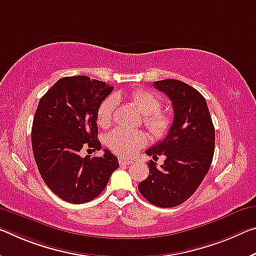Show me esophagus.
<instances>
[{"mask_svg":"<svg viewBox=\"0 0 256 256\" xmlns=\"http://www.w3.org/2000/svg\"><path fill=\"white\" fill-rule=\"evenodd\" d=\"M118 163L120 165H130V164H133V160H126V158L120 157L118 158Z\"/></svg>","mask_w":256,"mask_h":256,"instance_id":"34e87169","label":"esophagus"}]
</instances>
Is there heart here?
Masks as SVG:
<instances>
[{
    "instance_id": "b5f03b06",
    "label": "heart",
    "mask_w": 256,
    "mask_h": 256,
    "mask_svg": "<svg viewBox=\"0 0 256 256\" xmlns=\"http://www.w3.org/2000/svg\"><path fill=\"white\" fill-rule=\"evenodd\" d=\"M130 99L134 106L144 114V125L155 138H163L171 128L172 120L168 114L160 112L162 101L156 94L147 90L132 92ZM117 100L115 96H108L100 104L96 112V120L101 126H107L112 122ZM146 136L140 131H133L123 128H115L107 136V144L114 152L120 156H132L144 147Z\"/></svg>"
}]
</instances>
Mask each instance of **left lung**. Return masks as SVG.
I'll list each match as a JSON object with an SVG mask.
<instances>
[{
  "label": "left lung",
  "instance_id": "left-lung-1",
  "mask_svg": "<svg viewBox=\"0 0 256 256\" xmlns=\"http://www.w3.org/2000/svg\"><path fill=\"white\" fill-rule=\"evenodd\" d=\"M172 101L174 120L163 141L146 150L166 160L160 168L150 160L149 176L140 182V194L152 205L174 208L194 194L212 164L216 131L206 100L196 88L178 80L154 83Z\"/></svg>",
  "mask_w": 256,
  "mask_h": 256
}]
</instances>
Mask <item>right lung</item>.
<instances>
[{
    "label": "right lung",
    "mask_w": 256,
    "mask_h": 256,
    "mask_svg": "<svg viewBox=\"0 0 256 256\" xmlns=\"http://www.w3.org/2000/svg\"><path fill=\"white\" fill-rule=\"evenodd\" d=\"M112 88L88 76L62 77L36 109L32 128L36 165L51 192L72 204L98 197L120 166L107 149L101 157L80 155L82 148L101 149L96 112Z\"/></svg>",
    "instance_id": "obj_1"
}]
</instances>
